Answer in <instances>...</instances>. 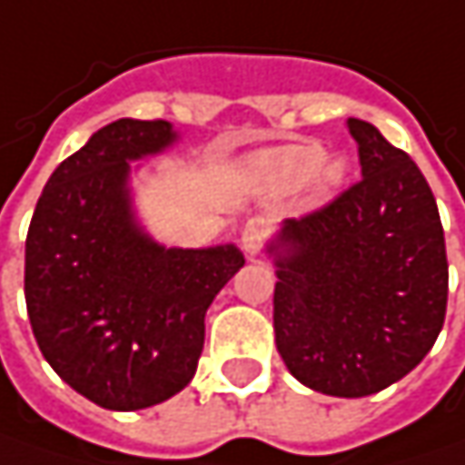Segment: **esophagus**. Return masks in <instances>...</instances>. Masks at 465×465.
Wrapping results in <instances>:
<instances>
[{
	"label": "esophagus",
	"mask_w": 465,
	"mask_h": 465,
	"mask_svg": "<svg viewBox=\"0 0 465 465\" xmlns=\"http://www.w3.org/2000/svg\"><path fill=\"white\" fill-rule=\"evenodd\" d=\"M265 236H268V223L265 218H250L242 229V247L247 255H258L265 244Z\"/></svg>",
	"instance_id": "obj_1"
}]
</instances>
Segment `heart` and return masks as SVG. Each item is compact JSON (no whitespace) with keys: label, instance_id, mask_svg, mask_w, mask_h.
I'll return each mask as SVG.
<instances>
[{"label":"heart","instance_id":"heart-1","mask_svg":"<svg viewBox=\"0 0 465 465\" xmlns=\"http://www.w3.org/2000/svg\"><path fill=\"white\" fill-rule=\"evenodd\" d=\"M258 168L262 178L279 192L300 189L308 181H315L321 192H329L341 178L340 160L323 157V150L315 144H289L265 152L258 160Z\"/></svg>","mask_w":465,"mask_h":465}]
</instances>
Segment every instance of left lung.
<instances>
[{
  "label": "left lung",
  "mask_w": 465,
  "mask_h": 465,
  "mask_svg": "<svg viewBox=\"0 0 465 465\" xmlns=\"http://www.w3.org/2000/svg\"><path fill=\"white\" fill-rule=\"evenodd\" d=\"M361 173L350 189L268 244L273 331L289 373L315 392L366 397L416 369L448 311L437 200L402 150L350 118Z\"/></svg>",
  "instance_id": "8db88e82"
}]
</instances>
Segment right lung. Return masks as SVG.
Returning a JSON list of instances; mask_svg holds the SVG:
<instances>
[{"mask_svg":"<svg viewBox=\"0 0 465 465\" xmlns=\"http://www.w3.org/2000/svg\"><path fill=\"white\" fill-rule=\"evenodd\" d=\"M168 121L99 128L44 186L25 236V305L54 373L107 411L181 392L203 355L205 313L244 265L233 247H163L131 210V160L176 142Z\"/></svg>","mask_w":465,"mask_h":465,"instance_id":"add662e5","label":"right lung"}]
</instances>
